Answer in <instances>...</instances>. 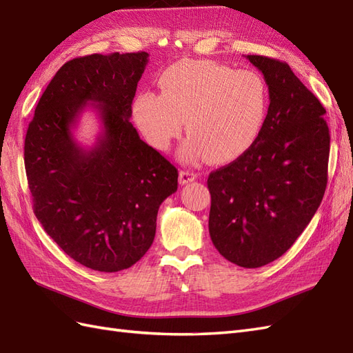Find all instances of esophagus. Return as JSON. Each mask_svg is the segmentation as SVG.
I'll return each mask as SVG.
<instances>
[{"label": "esophagus", "mask_w": 353, "mask_h": 353, "mask_svg": "<svg viewBox=\"0 0 353 353\" xmlns=\"http://www.w3.org/2000/svg\"><path fill=\"white\" fill-rule=\"evenodd\" d=\"M196 177H198V174L194 173V171L183 170V171H180V174H179V182H180V185H188V183L194 182Z\"/></svg>", "instance_id": "esophagus-1"}]
</instances>
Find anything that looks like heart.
<instances>
[{
  "label": "heart",
  "instance_id": "1",
  "mask_svg": "<svg viewBox=\"0 0 353 353\" xmlns=\"http://www.w3.org/2000/svg\"><path fill=\"white\" fill-rule=\"evenodd\" d=\"M159 95L143 92L134 101L140 130L165 149L185 131L180 157L228 162L256 141L268 113V89L259 74L213 61H182L159 79Z\"/></svg>",
  "mask_w": 353,
  "mask_h": 353
}]
</instances>
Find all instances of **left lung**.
I'll return each instance as SVG.
<instances>
[{
    "mask_svg": "<svg viewBox=\"0 0 353 353\" xmlns=\"http://www.w3.org/2000/svg\"><path fill=\"white\" fill-rule=\"evenodd\" d=\"M246 58L264 74L268 113L256 141L207 179L209 231L225 259L258 268L282 256L321 205L330 130L323 105L286 62Z\"/></svg>",
    "mask_w": 353,
    "mask_h": 353,
    "instance_id": "obj_1",
    "label": "left lung"
}]
</instances>
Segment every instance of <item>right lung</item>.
Instances as JSON below:
<instances>
[{"instance_id":"obj_1","label":"right lung","mask_w":353,"mask_h":353,"mask_svg":"<svg viewBox=\"0 0 353 353\" xmlns=\"http://www.w3.org/2000/svg\"><path fill=\"white\" fill-rule=\"evenodd\" d=\"M148 52L89 55L62 65L25 137L34 213L53 241L88 268L114 273L146 254L161 203L177 191L176 167L130 122ZM96 107L102 132L83 148L72 130Z\"/></svg>"}]
</instances>
